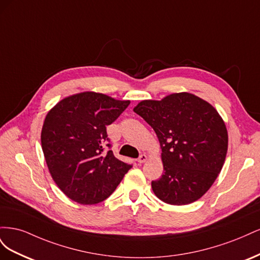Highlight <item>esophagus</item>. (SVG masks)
I'll use <instances>...</instances> for the list:
<instances>
[{
  "mask_svg": "<svg viewBox=\"0 0 260 260\" xmlns=\"http://www.w3.org/2000/svg\"><path fill=\"white\" fill-rule=\"evenodd\" d=\"M146 160H147V156H146L145 154H141L140 157L138 158V162H139V164H143V162H145Z\"/></svg>",
  "mask_w": 260,
  "mask_h": 260,
  "instance_id": "1",
  "label": "esophagus"
}]
</instances>
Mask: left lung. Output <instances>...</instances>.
<instances>
[{"label":"left lung","mask_w":260,"mask_h":260,"mask_svg":"<svg viewBox=\"0 0 260 260\" xmlns=\"http://www.w3.org/2000/svg\"><path fill=\"white\" fill-rule=\"evenodd\" d=\"M154 129L161 148L162 176L154 194L170 205L200 200L214 184L225 160L228 131L217 109L192 93L144 100L133 108Z\"/></svg>","instance_id":"obj_1"}]
</instances>
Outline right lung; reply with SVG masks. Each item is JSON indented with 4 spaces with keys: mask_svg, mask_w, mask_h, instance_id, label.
I'll use <instances>...</instances> for the list:
<instances>
[{
    "mask_svg": "<svg viewBox=\"0 0 260 260\" xmlns=\"http://www.w3.org/2000/svg\"><path fill=\"white\" fill-rule=\"evenodd\" d=\"M130 104L86 91L60 100L46 114L41 145L51 177L67 198L82 205L106 200L132 167L104 153L106 125ZM111 146V144H107Z\"/></svg>",
    "mask_w": 260,
    "mask_h": 260,
    "instance_id": "obj_1",
    "label": "right lung"
}]
</instances>
